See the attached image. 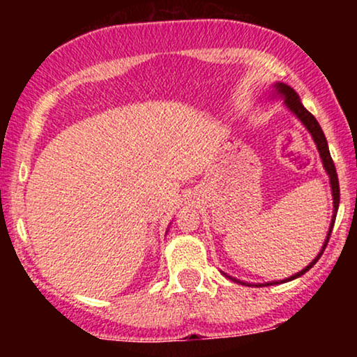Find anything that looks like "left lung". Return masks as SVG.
<instances>
[{
    "mask_svg": "<svg viewBox=\"0 0 357 357\" xmlns=\"http://www.w3.org/2000/svg\"><path fill=\"white\" fill-rule=\"evenodd\" d=\"M272 99H277V97H280L282 100H284L285 107L290 110V112L296 116L298 121L302 122V126L305 127L307 130H309V134L312 136L314 142H315V147H317L319 151V155H321V161H322V166L324 169H326L327 176H329V184H331V191H333V220H331V225H329V231H327V236L326 240H324V245L321 248V252L317 253V257L314 258L312 261H310L309 265H307L305 268H302L301 272H297L296 275L285 278V280H278V282H267V284H261L264 287H268V285H278V284H285V282H290L294 280V278H298L304 275L305 272H309L310 268L314 267L315 264H317V260L321 258V255L324 253V248L327 247V241L331 238V233H333V227H334V221H335V215H337V208H339V179H337V173H335V166L333 162V158H331V153H329V146H327V139L324 136L321 126H319L317 119H315L312 114L307 110L304 105H302L301 102V97H298V93L294 90L290 85L284 84V82H275V84L272 85ZM225 277L230 278L231 282H236V284H241V285H248L247 282H241V280H236V278H233L230 275H227V273H223ZM260 285V287H261Z\"/></svg>",
    "mask_w": 357,
    "mask_h": 357,
    "instance_id": "8db88e82",
    "label": "left lung"
}]
</instances>
